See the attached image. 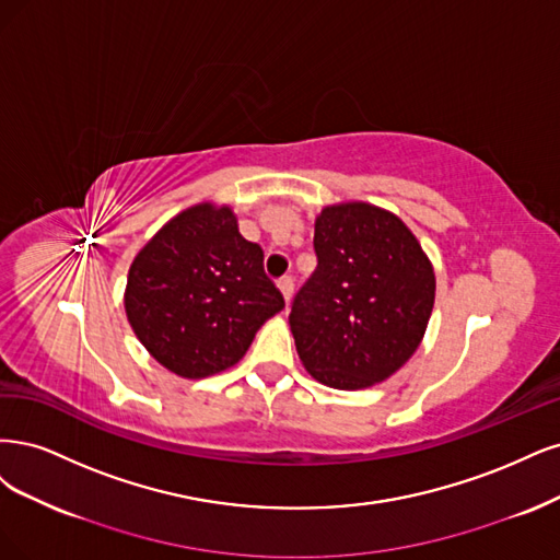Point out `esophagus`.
<instances>
[{"label":"esophagus","mask_w":560,"mask_h":560,"mask_svg":"<svg viewBox=\"0 0 560 560\" xmlns=\"http://www.w3.org/2000/svg\"><path fill=\"white\" fill-rule=\"evenodd\" d=\"M277 285H279V291H281V295H283L285 304L291 302V300H293V288H295L293 279H291V277H283V279H279V281H277Z\"/></svg>","instance_id":"1"}]
</instances>
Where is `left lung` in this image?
Wrapping results in <instances>:
<instances>
[{"label": "left lung", "mask_w": 560, "mask_h": 560, "mask_svg": "<svg viewBox=\"0 0 560 560\" xmlns=\"http://www.w3.org/2000/svg\"><path fill=\"white\" fill-rule=\"evenodd\" d=\"M314 250L316 272L288 316L302 365L339 390L384 382L425 335L435 304L428 256L398 215L368 202L323 209Z\"/></svg>", "instance_id": "8db88e82"}]
</instances>
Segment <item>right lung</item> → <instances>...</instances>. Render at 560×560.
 I'll use <instances>...</instances> for the list:
<instances>
[{"label":"right lung","mask_w":560,"mask_h":560,"mask_svg":"<svg viewBox=\"0 0 560 560\" xmlns=\"http://www.w3.org/2000/svg\"><path fill=\"white\" fill-rule=\"evenodd\" d=\"M230 207L195 205L162 225L130 265L125 314L162 368L205 378L240 363L283 295Z\"/></svg>","instance_id":"add662e5"}]
</instances>
